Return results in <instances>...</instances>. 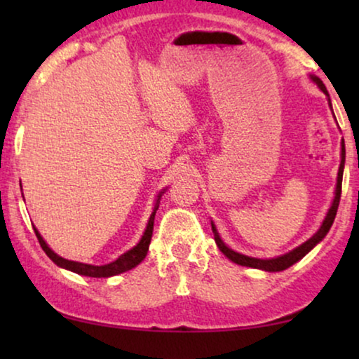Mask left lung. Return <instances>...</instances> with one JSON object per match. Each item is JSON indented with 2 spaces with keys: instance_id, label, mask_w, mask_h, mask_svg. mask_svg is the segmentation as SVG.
<instances>
[{
  "instance_id": "obj_1",
  "label": "left lung",
  "mask_w": 359,
  "mask_h": 359,
  "mask_svg": "<svg viewBox=\"0 0 359 359\" xmlns=\"http://www.w3.org/2000/svg\"><path fill=\"white\" fill-rule=\"evenodd\" d=\"M312 80L317 83L318 88L328 95L327 93V88L323 85L320 78L317 76H312ZM328 101H330V97H328ZM343 166H345V145H341V163H340V170H338V180H337V191H335V199H333L332 203V208L328 210L325 220H323L322 227L318 229V232L313 235L307 240L306 243H302L301 247L294 248L292 252H289L286 255H283V257H278V258H271V259H259V258H250V257H245V255H240L237 252H233V250H230L227 245H225L222 240H220L217 230H215L214 224H212V232H214V240L215 243H217V247L220 248V252H222L225 257L229 259H232L233 263L237 264H242V266H250V268H258V269H264V271H283V269H286L289 266H292L294 263H297L299 259L306 257V255L311 252V250L316 247V245L320 242V240L325 237L328 230H330L333 220H335V215H337V210H338V204H340V196H341V180H343Z\"/></svg>"
}]
</instances>
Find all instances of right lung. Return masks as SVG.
<instances>
[{"instance_id":"right-lung-1","label":"right lung","mask_w":359,"mask_h":359,"mask_svg":"<svg viewBox=\"0 0 359 359\" xmlns=\"http://www.w3.org/2000/svg\"><path fill=\"white\" fill-rule=\"evenodd\" d=\"M160 198H161V194L158 196V199H156L154 212H151V215H150L149 224H147V229H145L144 235H142L140 242L137 243L134 248L129 250V252H127V253L121 255V257L117 258L116 262H112L109 264H102V266H93V264L70 262V259H65V258L58 257L57 253H53L52 250L47 247V243L43 242V238L41 237V233L37 232V229H34V232H36V237L39 240V243H41V247H42L43 252H46L47 257L50 258L52 262L57 264V266L70 269V271L76 273V274H81V276L111 278V276H116V274L126 273V271H129V269L135 268L137 264H139L142 259L147 257V252H149V245H150V240H151V233H154V220H155L156 209H158V205H160Z\"/></svg>"}]
</instances>
